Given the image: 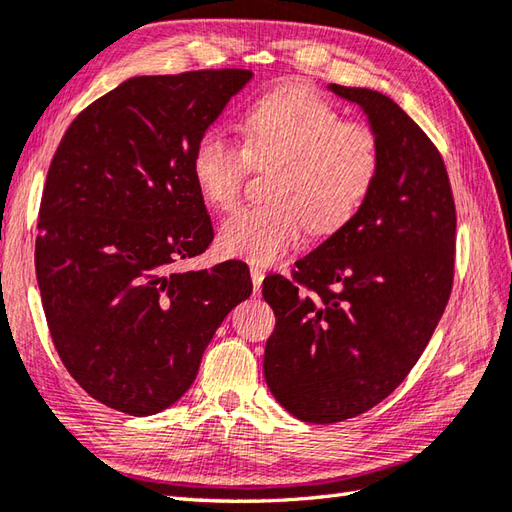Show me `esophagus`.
I'll list each match as a JSON object with an SVG mask.
<instances>
[{
	"label": "esophagus",
	"mask_w": 512,
	"mask_h": 512,
	"mask_svg": "<svg viewBox=\"0 0 512 512\" xmlns=\"http://www.w3.org/2000/svg\"><path fill=\"white\" fill-rule=\"evenodd\" d=\"M250 279H253L255 293H259V290H262V282H264V270L259 266H250Z\"/></svg>",
	"instance_id": "1"
}]
</instances>
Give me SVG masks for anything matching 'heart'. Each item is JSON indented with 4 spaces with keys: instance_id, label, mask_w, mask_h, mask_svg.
<instances>
[{
    "instance_id": "1",
    "label": "heart",
    "mask_w": 512,
    "mask_h": 512,
    "mask_svg": "<svg viewBox=\"0 0 512 512\" xmlns=\"http://www.w3.org/2000/svg\"><path fill=\"white\" fill-rule=\"evenodd\" d=\"M193 179L206 202L230 210L250 166L273 170L268 204L239 208L219 228V248L250 264H273L306 228L330 235L353 222L382 168L377 135L342 122L339 110L304 84H284L248 108L242 148L208 133L193 150Z\"/></svg>"
}]
</instances>
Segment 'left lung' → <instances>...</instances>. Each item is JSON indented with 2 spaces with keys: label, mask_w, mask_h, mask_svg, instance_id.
Instances as JSON below:
<instances>
[{
  "label": "left lung",
  "mask_w": 512,
  "mask_h": 512,
  "mask_svg": "<svg viewBox=\"0 0 512 512\" xmlns=\"http://www.w3.org/2000/svg\"><path fill=\"white\" fill-rule=\"evenodd\" d=\"M328 88L364 110L382 168L353 222L299 259L293 279H264L277 319L266 384L310 424L362 415L404 382L444 315L455 268V202L435 144L377 90Z\"/></svg>",
  "instance_id": "8db88e82"
}]
</instances>
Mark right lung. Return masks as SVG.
Here are the masks:
<instances>
[{
	"instance_id": "add662e5",
	"label": "right lung",
	"mask_w": 512,
	"mask_h": 512,
	"mask_svg": "<svg viewBox=\"0 0 512 512\" xmlns=\"http://www.w3.org/2000/svg\"><path fill=\"white\" fill-rule=\"evenodd\" d=\"M250 77L242 68L130 77L75 117L50 162L39 293L59 359L108 408L146 417L173 406L219 324L253 293L237 259L170 270L213 242L193 150Z\"/></svg>"
}]
</instances>
